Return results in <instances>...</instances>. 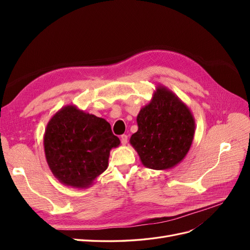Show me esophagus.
<instances>
[{
  "instance_id": "34e87169",
  "label": "esophagus",
  "mask_w": 250,
  "mask_h": 250,
  "mask_svg": "<svg viewBox=\"0 0 250 250\" xmlns=\"http://www.w3.org/2000/svg\"><path fill=\"white\" fill-rule=\"evenodd\" d=\"M127 142H128V137H127V135L126 134L121 135V143H122V145H126Z\"/></svg>"
}]
</instances>
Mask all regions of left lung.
Returning a JSON list of instances; mask_svg holds the SVG:
<instances>
[{
    "instance_id": "8db88e82",
    "label": "left lung",
    "mask_w": 250,
    "mask_h": 250,
    "mask_svg": "<svg viewBox=\"0 0 250 250\" xmlns=\"http://www.w3.org/2000/svg\"><path fill=\"white\" fill-rule=\"evenodd\" d=\"M137 122L139 129L129 142L145 167L167 170L186 157L194 139L195 119L188 105L168 87L156 86Z\"/></svg>"
}]
</instances>
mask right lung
I'll use <instances>...</instances> for the list:
<instances>
[{
    "instance_id": "right-lung-1",
    "label": "right lung",
    "mask_w": 250,
    "mask_h": 250,
    "mask_svg": "<svg viewBox=\"0 0 250 250\" xmlns=\"http://www.w3.org/2000/svg\"><path fill=\"white\" fill-rule=\"evenodd\" d=\"M120 143L106 120L73 104L50 119L43 134L44 155L53 175L75 188L94 184L108 167L110 150Z\"/></svg>"
}]
</instances>
